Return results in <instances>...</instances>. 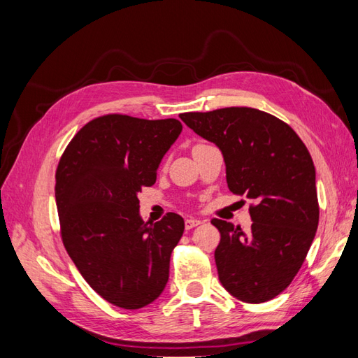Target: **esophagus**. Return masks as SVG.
I'll return each mask as SVG.
<instances>
[{"label": "esophagus", "instance_id": "34e87169", "mask_svg": "<svg viewBox=\"0 0 358 358\" xmlns=\"http://www.w3.org/2000/svg\"><path fill=\"white\" fill-rule=\"evenodd\" d=\"M200 224H201L200 220L189 218V220L185 221V229H187V230H191V229H194V227H197V225H200Z\"/></svg>", "mask_w": 358, "mask_h": 358}]
</instances>
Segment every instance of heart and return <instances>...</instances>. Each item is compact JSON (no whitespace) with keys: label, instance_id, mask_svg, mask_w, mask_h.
<instances>
[{"label":"heart","instance_id":"1","mask_svg":"<svg viewBox=\"0 0 358 358\" xmlns=\"http://www.w3.org/2000/svg\"><path fill=\"white\" fill-rule=\"evenodd\" d=\"M197 146H200V145H197Z\"/></svg>","mask_w":358,"mask_h":358}]
</instances>
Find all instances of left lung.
I'll list each match as a JSON object with an SVG mask.
<instances>
[{"label": "left lung", "instance_id": "8db88e82", "mask_svg": "<svg viewBox=\"0 0 358 358\" xmlns=\"http://www.w3.org/2000/svg\"><path fill=\"white\" fill-rule=\"evenodd\" d=\"M194 133L220 148L229 189L254 200L251 230L212 220L221 233L215 263L222 287L246 303L280 294L315 237V167L289 125L251 107L182 113Z\"/></svg>", "mask_w": 358, "mask_h": 358}]
</instances>
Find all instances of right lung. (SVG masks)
Returning <instances> with one entry per match:
<instances>
[{
    "instance_id": "right-lung-1",
    "label": "right lung",
    "mask_w": 358,
    "mask_h": 358,
    "mask_svg": "<svg viewBox=\"0 0 358 358\" xmlns=\"http://www.w3.org/2000/svg\"><path fill=\"white\" fill-rule=\"evenodd\" d=\"M180 133L173 117L106 115L86 124L61 157L55 199L64 246L86 282L115 306L140 309L167 285L185 222L173 212L145 222L137 196L154 185Z\"/></svg>"
}]
</instances>
